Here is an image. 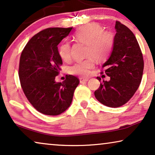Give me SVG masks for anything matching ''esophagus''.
<instances>
[{
    "label": "esophagus",
    "instance_id": "34e87169",
    "mask_svg": "<svg viewBox=\"0 0 155 155\" xmlns=\"http://www.w3.org/2000/svg\"><path fill=\"white\" fill-rule=\"evenodd\" d=\"M89 80V78H80V83L84 82H87Z\"/></svg>",
    "mask_w": 155,
    "mask_h": 155
}]
</instances>
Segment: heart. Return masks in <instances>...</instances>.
Returning a JSON list of instances; mask_svg holds the SVG:
<instances>
[{
	"label": "heart",
	"mask_w": 155,
	"mask_h": 155,
	"mask_svg": "<svg viewBox=\"0 0 155 155\" xmlns=\"http://www.w3.org/2000/svg\"><path fill=\"white\" fill-rule=\"evenodd\" d=\"M75 38L78 42L87 44V55L94 56L96 59H104L111 50L113 38L110 33L103 31V28L98 24H89L82 26L76 31ZM60 57L64 61H68L71 58V45L64 42L59 50ZM95 66V62L91 57L75 63L70 67L71 73L82 77L88 76L90 70Z\"/></svg>",
	"instance_id": "b5f03b06"
}]
</instances>
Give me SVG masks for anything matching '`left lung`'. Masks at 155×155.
Returning <instances> with one entry per match:
<instances>
[{
	"label": "left lung",
	"mask_w": 155,
	"mask_h": 155,
	"mask_svg": "<svg viewBox=\"0 0 155 155\" xmlns=\"http://www.w3.org/2000/svg\"><path fill=\"white\" fill-rule=\"evenodd\" d=\"M115 29L113 49L102 66L110 79L103 80L94 91L98 101L111 107L122 106L134 96L140 84L144 68L142 52L132 31L120 21H116Z\"/></svg>",
	"instance_id": "obj_1"
}]
</instances>
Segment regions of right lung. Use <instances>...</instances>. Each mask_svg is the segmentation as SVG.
Masks as SVG:
<instances>
[{
  "label": "right lung",
  "mask_w": 155,
  "mask_h": 155,
  "mask_svg": "<svg viewBox=\"0 0 155 155\" xmlns=\"http://www.w3.org/2000/svg\"><path fill=\"white\" fill-rule=\"evenodd\" d=\"M71 28H49L28 42L20 57L19 77L22 89L33 107L44 115H58L72 103L80 81L69 75L62 82L55 77L63 64L58 45L68 36Z\"/></svg>",
  "instance_id": "obj_1"
}]
</instances>
